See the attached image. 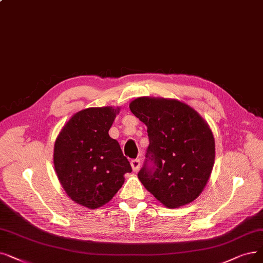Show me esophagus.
Wrapping results in <instances>:
<instances>
[{
    "label": "esophagus",
    "instance_id": "esophagus-1",
    "mask_svg": "<svg viewBox=\"0 0 263 263\" xmlns=\"http://www.w3.org/2000/svg\"><path fill=\"white\" fill-rule=\"evenodd\" d=\"M130 163H131L133 171H138L141 166V160L140 159H132Z\"/></svg>",
    "mask_w": 263,
    "mask_h": 263
}]
</instances>
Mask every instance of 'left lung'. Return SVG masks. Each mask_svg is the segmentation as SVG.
Returning <instances> with one entry per match:
<instances>
[{
  "label": "left lung",
  "instance_id": "obj_1",
  "mask_svg": "<svg viewBox=\"0 0 263 263\" xmlns=\"http://www.w3.org/2000/svg\"><path fill=\"white\" fill-rule=\"evenodd\" d=\"M130 109L147 125L149 145L138 176L168 209L199 197L212 173L215 141L209 124L176 100L139 98Z\"/></svg>",
  "mask_w": 263,
  "mask_h": 263
}]
</instances>
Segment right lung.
<instances>
[{
  "instance_id": "right-lung-1",
  "label": "right lung",
  "mask_w": 263,
  "mask_h": 263,
  "mask_svg": "<svg viewBox=\"0 0 263 263\" xmlns=\"http://www.w3.org/2000/svg\"><path fill=\"white\" fill-rule=\"evenodd\" d=\"M117 109L87 108L66 122L55 140L53 163L67 196L95 210L107 203L121 188L128 159L108 131Z\"/></svg>"
}]
</instances>
